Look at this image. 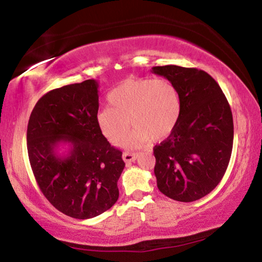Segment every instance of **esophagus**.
<instances>
[{
	"mask_svg": "<svg viewBox=\"0 0 262 262\" xmlns=\"http://www.w3.org/2000/svg\"><path fill=\"white\" fill-rule=\"evenodd\" d=\"M122 158L126 163H132L137 158V154H135V152H123Z\"/></svg>",
	"mask_w": 262,
	"mask_h": 262,
	"instance_id": "1",
	"label": "esophagus"
}]
</instances>
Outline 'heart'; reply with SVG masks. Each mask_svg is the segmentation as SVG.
Masks as SVG:
<instances>
[{
  "mask_svg": "<svg viewBox=\"0 0 262 262\" xmlns=\"http://www.w3.org/2000/svg\"><path fill=\"white\" fill-rule=\"evenodd\" d=\"M111 107L100 110L97 125L110 142L125 141L128 148H137L149 140L162 141L179 121L181 99L178 89L165 78H127L107 96Z\"/></svg>",
  "mask_w": 262,
  "mask_h": 262,
  "instance_id": "b5f03b06",
  "label": "heart"
}]
</instances>
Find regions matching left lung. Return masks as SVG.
Wrapping results in <instances>:
<instances>
[{"instance_id": "left-lung-1", "label": "left lung", "mask_w": 262, "mask_h": 262, "mask_svg": "<svg viewBox=\"0 0 262 262\" xmlns=\"http://www.w3.org/2000/svg\"><path fill=\"white\" fill-rule=\"evenodd\" d=\"M178 89L181 114L173 132L154 148L157 187L167 198L193 202L214 189L227 171L233 144L232 113L209 74L179 66L152 67Z\"/></svg>"}]
</instances>
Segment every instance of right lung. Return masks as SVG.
I'll list each match as a JSON object with an SVG mask.
<instances>
[{
  "mask_svg": "<svg viewBox=\"0 0 262 262\" xmlns=\"http://www.w3.org/2000/svg\"><path fill=\"white\" fill-rule=\"evenodd\" d=\"M98 88L95 79H86L47 92L35 104L26 134L42 194L57 210L78 220L103 214L117 202L125 167L122 152L111 147L97 125Z\"/></svg>",
  "mask_w": 262,
  "mask_h": 262,
  "instance_id": "add662e5",
  "label": "right lung"
}]
</instances>
